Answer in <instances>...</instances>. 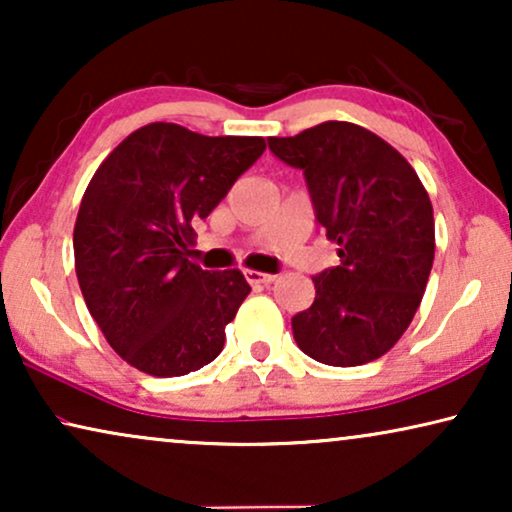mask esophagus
I'll return each instance as SVG.
<instances>
[{
  "mask_svg": "<svg viewBox=\"0 0 512 512\" xmlns=\"http://www.w3.org/2000/svg\"><path fill=\"white\" fill-rule=\"evenodd\" d=\"M244 277H247V282L251 286H270L275 282V275H265V272H258V270H244Z\"/></svg>",
  "mask_w": 512,
  "mask_h": 512,
  "instance_id": "34e87169",
  "label": "esophagus"
}]
</instances>
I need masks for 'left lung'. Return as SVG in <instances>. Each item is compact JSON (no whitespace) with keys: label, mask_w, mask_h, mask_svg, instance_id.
Here are the masks:
<instances>
[{"label":"left lung","mask_w":512,"mask_h":512,"mask_svg":"<svg viewBox=\"0 0 512 512\" xmlns=\"http://www.w3.org/2000/svg\"><path fill=\"white\" fill-rule=\"evenodd\" d=\"M268 144L303 170L317 221L340 247V263L312 277L317 296L291 319L293 338L326 366L380 359L408 331L429 282V193L394 146L356 123L326 121Z\"/></svg>","instance_id":"obj_1"}]
</instances>
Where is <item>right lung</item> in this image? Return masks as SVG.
Listing matches in <instances>:
<instances>
[{
    "label": "right lung",
    "mask_w": 512,
    "mask_h": 512,
    "mask_svg": "<svg viewBox=\"0 0 512 512\" xmlns=\"http://www.w3.org/2000/svg\"><path fill=\"white\" fill-rule=\"evenodd\" d=\"M263 137H207L149 123L90 179L74 223V265L90 314L114 352L153 377L200 370L221 354L251 286L237 268L202 270L186 254Z\"/></svg>",
    "instance_id": "1"
}]
</instances>
